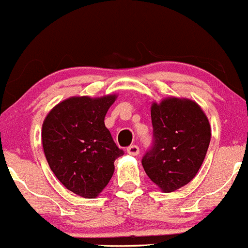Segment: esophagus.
<instances>
[{"instance_id":"34e87169","label":"esophagus","mask_w":248,"mask_h":248,"mask_svg":"<svg viewBox=\"0 0 248 248\" xmlns=\"http://www.w3.org/2000/svg\"><path fill=\"white\" fill-rule=\"evenodd\" d=\"M126 152L131 155H138L140 153V150H139L138 145H130L128 148H126Z\"/></svg>"}]
</instances>
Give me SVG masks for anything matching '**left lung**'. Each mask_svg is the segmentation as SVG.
<instances>
[{"mask_svg": "<svg viewBox=\"0 0 248 248\" xmlns=\"http://www.w3.org/2000/svg\"><path fill=\"white\" fill-rule=\"evenodd\" d=\"M153 140L142 157L148 178L163 192H173L190 183L208 150L211 126L196 102L166 98L151 107Z\"/></svg>", "mask_w": 248, "mask_h": 248, "instance_id": "8db88e82", "label": "left lung"}]
</instances>
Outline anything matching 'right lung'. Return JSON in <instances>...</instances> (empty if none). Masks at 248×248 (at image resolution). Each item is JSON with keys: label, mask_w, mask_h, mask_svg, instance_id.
<instances>
[{"label": "right lung", "mask_w": 248, "mask_h": 248, "mask_svg": "<svg viewBox=\"0 0 248 248\" xmlns=\"http://www.w3.org/2000/svg\"><path fill=\"white\" fill-rule=\"evenodd\" d=\"M117 96L70 97L58 103L42 124V146L51 170L69 191L93 199L114 173L124 155L105 125Z\"/></svg>", "instance_id": "add662e5"}]
</instances>
